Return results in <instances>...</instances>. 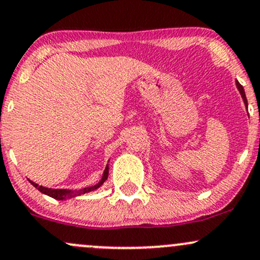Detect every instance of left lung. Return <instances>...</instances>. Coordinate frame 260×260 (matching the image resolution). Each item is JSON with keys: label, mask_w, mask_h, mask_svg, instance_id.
<instances>
[{"label": "left lung", "mask_w": 260, "mask_h": 260, "mask_svg": "<svg viewBox=\"0 0 260 260\" xmlns=\"http://www.w3.org/2000/svg\"><path fill=\"white\" fill-rule=\"evenodd\" d=\"M236 85H237V89H238V91L241 92V96H242V99H243V101H244V105H246V107L248 106V103H247V98H246V94H244V89H243V86L240 84V83L238 82H236Z\"/></svg>", "instance_id": "8db88e82"}]
</instances>
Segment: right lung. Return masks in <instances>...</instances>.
I'll use <instances>...</instances> for the list:
<instances>
[{"label":"right lung","instance_id":"add662e5","mask_svg":"<svg viewBox=\"0 0 260 260\" xmlns=\"http://www.w3.org/2000/svg\"><path fill=\"white\" fill-rule=\"evenodd\" d=\"M107 177H109V166L106 165L105 171H104V175H103V177H101L99 183L95 184V186H92V187H86V188H83V189H78V190L53 189V188H46V187H43V186H39V184H37L35 182H32L30 180H29V182H30V183L35 188H38V189L40 190L41 193H44V194L51 197V198L57 199V201H66V199L73 198V197H77V196H82V194H84V193H88V192H91V190L98 189V188H99L101 184H103L104 182L107 180Z\"/></svg>","mask_w":260,"mask_h":260}]
</instances>
